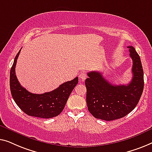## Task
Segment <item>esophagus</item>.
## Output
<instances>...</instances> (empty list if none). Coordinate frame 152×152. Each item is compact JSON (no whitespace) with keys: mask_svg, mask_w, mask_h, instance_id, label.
Wrapping results in <instances>:
<instances>
[{"mask_svg":"<svg viewBox=\"0 0 152 152\" xmlns=\"http://www.w3.org/2000/svg\"><path fill=\"white\" fill-rule=\"evenodd\" d=\"M79 78H80L82 80H85V78H87V74H86V72H84V71L81 72V73H80V74H79Z\"/></svg>","mask_w":152,"mask_h":152,"instance_id":"esophagus-1","label":"esophagus"}]
</instances>
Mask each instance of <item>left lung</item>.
Segmentation results:
<instances>
[{
  "mask_svg": "<svg viewBox=\"0 0 152 152\" xmlns=\"http://www.w3.org/2000/svg\"><path fill=\"white\" fill-rule=\"evenodd\" d=\"M127 48L133 61V78L129 84L114 85L99 72L87 73L86 102L89 112L96 118L107 121L121 118L131 112L139 102L144 88L142 64L135 48Z\"/></svg>",
  "mask_w": 152,
  "mask_h": 152,
  "instance_id": "obj_1",
  "label": "left lung"
}]
</instances>
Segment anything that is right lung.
<instances>
[{
  "instance_id": "obj_1",
  "label": "right lung",
  "mask_w": 152,
  "mask_h": 152,
  "mask_svg": "<svg viewBox=\"0 0 152 152\" xmlns=\"http://www.w3.org/2000/svg\"><path fill=\"white\" fill-rule=\"evenodd\" d=\"M20 50L14 58L10 70V90L13 99L23 112L31 116L51 118L61 114L68 98L78 83V78L61 84L50 92L36 94L29 92L21 86L15 72L17 59Z\"/></svg>"
}]
</instances>
